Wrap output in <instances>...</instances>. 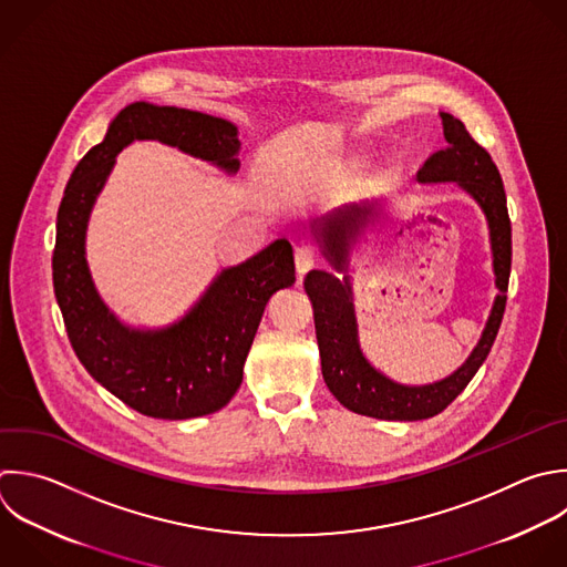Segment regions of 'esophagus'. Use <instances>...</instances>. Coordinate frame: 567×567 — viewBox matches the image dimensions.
<instances>
[{
  "mask_svg": "<svg viewBox=\"0 0 567 567\" xmlns=\"http://www.w3.org/2000/svg\"><path fill=\"white\" fill-rule=\"evenodd\" d=\"M317 264V250L312 246H299L295 250V268L299 275H306Z\"/></svg>",
  "mask_w": 567,
  "mask_h": 567,
  "instance_id": "34e87169",
  "label": "esophagus"
}]
</instances>
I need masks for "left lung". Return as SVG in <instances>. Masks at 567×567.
<instances>
[{
  "label": "left lung",
  "instance_id": "8db88e82",
  "mask_svg": "<svg viewBox=\"0 0 567 567\" xmlns=\"http://www.w3.org/2000/svg\"><path fill=\"white\" fill-rule=\"evenodd\" d=\"M441 122L447 148L434 153L416 173V179L423 184L456 182L481 206L489 228L494 284L498 295L476 348L456 372L427 385H403L372 368L361 352L350 277L346 275L339 279L328 270H310L303 279V288L315 310L321 374L337 401L357 414L385 421H419L443 412L465 390L489 354L503 319L512 266V226L503 182L489 153L472 140L461 120L441 113ZM372 219L374 204H352L330 213L312 226L326 259L337 272H348L350 246Z\"/></svg>",
  "mask_w": 567,
  "mask_h": 567
}]
</instances>
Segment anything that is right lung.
I'll list each match as a JSON object with an SVG mask.
<instances>
[{
    "mask_svg": "<svg viewBox=\"0 0 567 567\" xmlns=\"http://www.w3.org/2000/svg\"><path fill=\"white\" fill-rule=\"evenodd\" d=\"M135 140H157L230 175L239 168L235 124L175 106H126L64 190L53 250L55 297L78 359L109 392L146 416H204L235 396L268 299L295 284L292 246L277 239L248 261L224 268L173 326L140 330L122 323L95 290L84 246L115 157Z\"/></svg>",
    "mask_w": 567,
    "mask_h": 567,
    "instance_id": "1",
    "label": "right lung"
}]
</instances>
